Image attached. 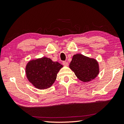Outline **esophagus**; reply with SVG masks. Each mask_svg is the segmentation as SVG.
Returning <instances> with one entry per match:
<instances>
[{"label":"esophagus","instance_id":"1","mask_svg":"<svg viewBox=\"0 0 124 124\" xmlns=\"http://www.w3.org/2000/svg\"><path fill=\"white\" fill-rule=\"evenodd\" d=\"M62 64L63 65H64V66H68V65H69V64H68V63L66 61H63L62 62Z\"/></svg>","mask_w":124,"mask_h":124}]
</instances>
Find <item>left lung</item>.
<instances>
[{
    "mask_svg": "<svg viewBox=\"0 0 124 124\" xmlns=\"http://www.w3.org/2000/svg\"><path fill=\"white\" fill-rule=\"evenodd\" d=\"M69 67L79 79L84 82H88L94 79L99 73L97 61L80 54L73 55Z\"/></svg>",
    "mask_w": 124,
    "mask_h": 124,
    "instance_id": "left-lung-1",
    "label": "left lung"
}]
</instances>
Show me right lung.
<instances>
[{"mask_svg":"<svg viewBox=\"0 0 124 124\" xmlns=\"http://www.w3.org/2000/svg\"><path fill=\"white\" fill-rule=\"evenodd\" d=\"M63 65L46 57L30 61L26 65L28 80L39 89L50 87L55 81L57 74Z\"/></svg>","mask_w":124,"mask_h":124,"instance_id":"1","label":"right lung"}]
</instances>
